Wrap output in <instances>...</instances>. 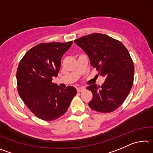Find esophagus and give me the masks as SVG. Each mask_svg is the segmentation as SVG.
I'll list each match as a JSON object with an SVG mask.
<instances>
[{
    "instance_id": "34e87169",
    "label": "esophagus",
    "mask_w": 153,
    "mask_h": 153,
    "mask_svg": "<svg viewBox=\"0 0 153 153\" xmlns=\"http://www.w3.org/2000/svg\"><path fill=\"white\" fill-rule=\"evenodd\" d=\"M84 90H85L84 87H78L77 88V92H80L84 91Z\"/></svg>"
}]
</instances>
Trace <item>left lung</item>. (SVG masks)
I'll list each match as a JSON object with an SVG mask.
<instances>
[{
    "label": "left lung",
    "instance_id": "left-lung-1",
    "mask_svg": "<svg viewBox=\"0 0 153 153\" xmlns=\"http://www.w3.org/2000/svg\"><path fill=\"white\" fill-rule=\"evenodd\" d=\"M74 42L86 52L92 66L106 77L101 86L94 84L86 88L93 95L89 107L103 113L116 110L133 85L134 66L128 49L119 40L98 33L83 36Z\"/></svg>",
    "mask_w": 153,
    "mask_h": 153
}]
</instances>
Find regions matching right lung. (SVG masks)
Returning a JSON list of instances; mask_svg holds the SVG:
<instances>
[{"instance_id":"obj_1","label":"right lung","mask_w":153,"mask_h":153,"mask_svg":"<svg viewBox=\"0 0 153 153\" xmlns=\"http://www.w3.org/2000/svg\"><path fill=\"white\" fill-rule=\"evenodd\" d=\"M67 42L41 43L25 54L17 70V91L36 117L53 121L66 113L77 94L73 86L61 88L52 82L57 76L63 54L71 47Z\"/></svg>"}]
</instances>
